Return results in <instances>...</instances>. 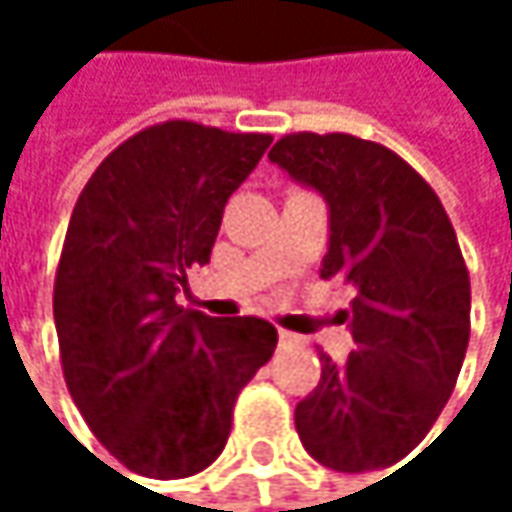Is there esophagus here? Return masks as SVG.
I'll return each instance as SVG.
<instances>
[{"instance_id":"esophagus-1","label":"esophagus","mask_w":512,"mask_h":512,"mask_svg":"<svg viewBox=\"0 0 512 512\" xmlns=\"http://www.w3.org/2000/svg\"><path fill=\"white\" fill-rule=\"evenodd\" d=\"M278 341H281V344H296L299 338H296L293 332H287V329H278Z\"/></svg>"}]
</instances>
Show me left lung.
I'll use <instances>...</instances> for the list:
<instances>
[{"label":"left lung","instance_id":"obj_1","mask_svg":"<svg viewBox=\"0 0 512 512\" xmlns=\"http://www.w3.org/2000/svg\"><path fill=\"white\" fill-rule=\"evenodd\" d=\"M269 159L329 201L320 278L356 290L344 364L329 356L296 406L305 451L335 471L388 468L442 415L471 332V281L433 186L391 148L350 133H290Z\"/></svg>","mask_w":512,"mask_h":512}]
</instances>
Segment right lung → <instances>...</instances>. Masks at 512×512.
I'll return each instance as SVG.
<instances>
[{
    "mask_svg": "<svg viewBox=\"0 0 512 512\" xmlns=\"http://www.w3.org/2000/svg\"><path fill=\"white\" fill-rule=\"evenodd\" d=\"M269 142L162 121L106 156L73 207L52 287L64 382L100 445L142 477L216 460L240 391L278 344L260 317L174 302Z\"/></svg>",
    "mask_w": 512,
    "mask_h": 512,
    "instance_id": "right-lung-1",
    "label": "right lung"
}]
</instances>
